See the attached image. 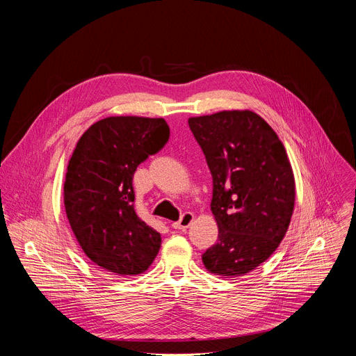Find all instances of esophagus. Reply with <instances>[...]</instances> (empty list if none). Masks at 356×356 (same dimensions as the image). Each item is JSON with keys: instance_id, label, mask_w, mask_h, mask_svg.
<instances>
[{"instance_id": "34e87169", "label": "esophagus", "mask_w": 356, "mask_h": 356, "mask_svg": "<svg viewBox=\"0 0 356 356\" xmlns=\"http://www.w3.org/2000/svg\"><path fill=\"white\" fill-rule=\"evenodd\" d=\"M193 219H195V215L192 212H184L181 215V218L177 222L173 223V228L175 229H181V231L188 229L191 227V223L193 222Z\"/></svg>"}]
</instances>
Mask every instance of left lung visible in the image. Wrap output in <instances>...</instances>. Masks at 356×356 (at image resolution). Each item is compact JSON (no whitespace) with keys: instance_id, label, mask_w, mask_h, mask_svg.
I'll list each match as a JSON object with an SVG mask.
<instances>
[{"instance_id":"1","label":"left lung","mask_w":356,"mask_h":356,"mask_svg":"<svg viewBox=\"0 0 356 356\" xmlns=\"http://www.w3.org/2000/svg\"><path fill=\"white\" fill-rule=\"evenodd\" d=\"M213 180L218 242L203 252L222 277L255 270L283 241L294 209V176L274 129L252 111L189 118Z\"/></svg>"}]
</instances>
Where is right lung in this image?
I'll use <instances>...</instances> for the list:
<instances>
[{
	"label": "right lung",
	"instance_id": "add662e5",
	"mask_svg": "<svg viewBox=\"0 0 356 356\" xmlns=\"http://www.w3.org/2000/svg\"><path fill=\"white\" fill-rule=\"evenodd\" d=\"M170 137L163 118L108 117L90 125L67 164L65 209L86 257L118 275L144 273L161 245L160 234L134 211L138 164Z\"/></svg>",
	"mask_w": 356,
	"mask_h": 356
}]
</instances>
